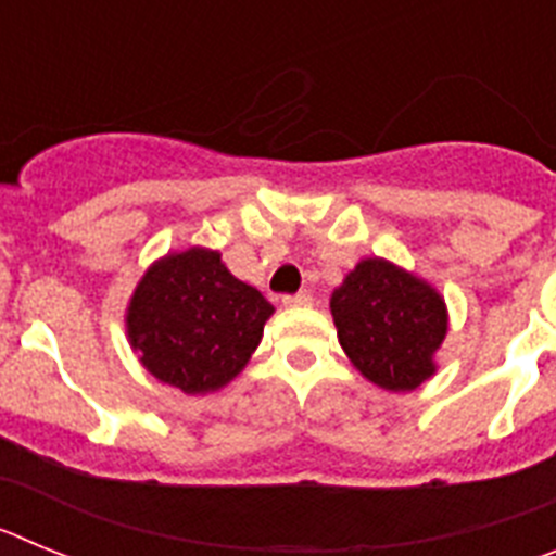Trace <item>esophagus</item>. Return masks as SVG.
I'll return each mask as SVG.
<instances>
[{
    "label": "esophagus",
    "mask_w": 556,
    "mask_h": 556,
    "mask_svg": "<svg viewBox=\"0 0 556 556\" xmlns=\"http://www.w3.org/2000/svg\"><path fill=\"white\" fill-rule=\"evenodd\" d=\"M283 306H289V308H303V306H312V294H306V292L287 294V298H283Z\"/></svg>",
    "instance_id": "esophagus-1"
}]
</instances>
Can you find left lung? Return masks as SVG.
<instances>
[{"label":"left lung","mask_w":556,"mask_h":556,"mask_svg":"<svg viewBox=\"0 0 556 556\" xmlns=\"http://www.w3.org/2000/svg\"><path fill=\"white\" fill-rule=\"evenodd\" d=\"M342 351L381 390L409 392L434 376L448 312L431 283L387 258H365L331 294Z\"/></svg>","instance_id":"left-lung-1"}]
</instances>
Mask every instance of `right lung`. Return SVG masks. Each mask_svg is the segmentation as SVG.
<instances>
[{
  "label": "right lung",
  "instance_id": "add662e5",
  "mask_svg": "<svg viewBox=\"0 0 556 556\" xmlns=\"http://www.w3.org/2000/svg\"><path fill=\"white\" fill-rule=\"evenodd\" d=\"M273 303L225 267L217 250L169 253L141 275L125 314L147 372L186 395L233 381L258 348Z\"/></svg>",
  "mask_w": 556,
  "mask_h": 556
}]
</instances>
